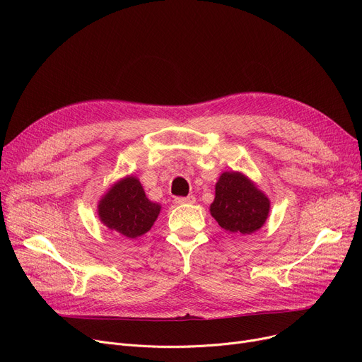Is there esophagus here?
I'll list each match as a JSON object with an SVG mask.
<instances>
[{"label": "esophagus", "instance_id": "34e87169", "mask_svg": "<svg viewBox=\"0 0 362 362\" xmlns=\"http://www.w3.org/2000/svg\"><path fill=\"white\" fill-rule=\"evenodd\" d=\"M195 197L194 195H189V197H177L175 198V202L179 204V205H183V204H195Z\"/></svg>", "mask_w": 362, "mask_h": 362}]
</instances>
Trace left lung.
<instances>
[{
	"mask_svg": "<svg viewBox=\"0 0 362 362\" xmlns=\"http://www.w3.org/2000/svg\"><path fill=\"white\" fill-rule=\"evenodd\" d=\"M269 211V198L245 175L224 171L220 176L210 213L224 230L251 235L261 229Z\"/></svg>",
	"mask_w": 362,
	"mask_h": 362,
	"instance_id": "1",
	"label": "left lung"
}]
</instances>
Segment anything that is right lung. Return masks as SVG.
<instances>
[{"label": "right lung", "mask_w": 362, "mask_h": 362, "mask_svg": "<svg viewBox=\"0 0 362 362\" xmlns=\"http://www.w3.org/2000/svg\"><path fill=\"white\" fill-rule=\"evenodd\" d=\"M161 205L151 202L141 182L127 176L110 187L98 204V216L108 229L135 239L145 235L157 220Z\"/></svg>", "instance_id": "right-lung-1"}]
</instances>
